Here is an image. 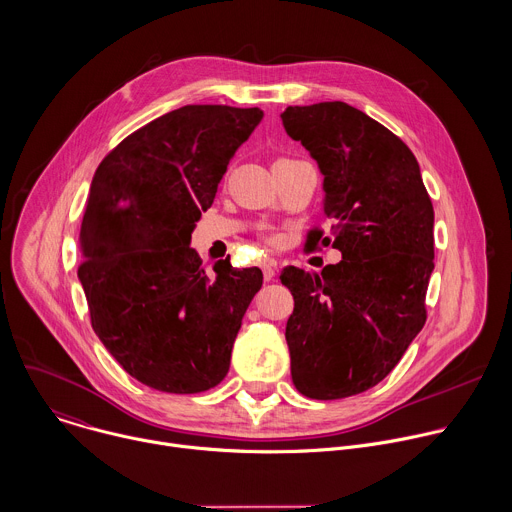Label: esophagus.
<instances>
[{"label": "esophagus", "instance_id": "obj_1", "mask_svg": "<svg viewBox=\"0 0 512 512\" xmlns=\"http://www.w3.org/2000/svg\"><path fill=\"white\" fill-rule=\"evenodd\" d=\"M263 279L265 281H271L273 277H275V263H271V261H267V263H263Z\"/></svg>", "mask_w": 512, "mask_h": 512}]
</instances>
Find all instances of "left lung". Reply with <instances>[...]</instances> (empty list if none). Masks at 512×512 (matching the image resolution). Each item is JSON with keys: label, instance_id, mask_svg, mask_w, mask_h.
Returning a JSON list of instances; mask_svg holds the SVG:
<instances>
[{"label": "left lung", "instance_id": "obj_1", "mask_svg": "<svg viewBox=\"0 0 512 512\" xmlns=\"http://www.w3.org/2000/svg\"><path fill=\"white\" fill-rule=\"evenodd\" d=\"M285 132L323 175L331 233L307 245L342 251L321 275L285 267L295 307L285 339L295 388L313 400L362 394L402 360L426 321L434 209L412 150L346 102L287 106Z\"/></svg>", "mask_w": 512, "mask_h": 512}]
</instances>
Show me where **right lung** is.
Segmentation results:
<instances>
[{
	"label": "right lung",
	"instance_id": "1",
	"mask_svg": "<svg viewBox=\"0 0 512 512\" xmlns=\"http://www.w3.org/2000/svg\"><path fill=\"white\" fill-rule=\"evenodd\" d=\"M261 118L259 108L189 104L126 136L96 168L78 279L100 342L148 388L197 394L229 372L263 273L229 259L207 273L191 233Z\"/></svg>",
	"mask_w": 512,
	"mask_h": 512
}]
</instances>
